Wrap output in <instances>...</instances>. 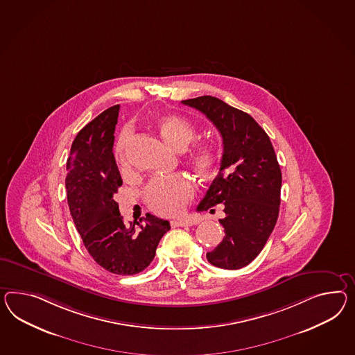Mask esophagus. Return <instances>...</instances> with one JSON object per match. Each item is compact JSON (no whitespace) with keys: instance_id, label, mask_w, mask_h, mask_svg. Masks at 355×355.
<instances>
[{"instance_id":"esophagus-1","label":"esophagus","mask_w":355,"mask_h":355,"mask_svg":"<svg viewBox=\"0 0 355 355\" xmlns=\"http://www.w3.org/2000/svg\"><path fill=\"white\" fill-rule=\"evenodd\" d=\"M194 223L191 221V220H188V218H182V220H173L171 221V227H191L193 225Z\"/></svg>"}]
</instances>
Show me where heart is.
<instances>
[{
  "label": "heart",
  "mask_w": 355,
  "mask_h": 355,
  "mask_svg": "<svg viewBox=\"0 0 355 355\" xmlns=\"http://www.w3.org/2000/svg\"><path fill=\"white\" fill-rule=\"evenodd\" d=\"M157 128L170 146L182 150L194 137V130L185 119L176 116H164L157 119ZM131 137L130 130H123L116 146V155L122 170H128V162L125 149ZM193 167L200 173H212L218 161L214 146H200L193 149L191 155ZM194 188L191 180L182 175L157 176L148 184L146 200L148 207L162 216H176L182 214L187 203L193 198Z\"/></svg>",
  "instance_id": "b5f03b06"
}]
</instances>
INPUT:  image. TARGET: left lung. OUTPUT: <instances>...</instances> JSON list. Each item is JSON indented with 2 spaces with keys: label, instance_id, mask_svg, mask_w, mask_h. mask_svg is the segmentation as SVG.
<instances>
[{
  "label": "left lung",
  "instance_id": "1",
  "mask_svg": "<svg viewBox=\"0 0 355 355\" xmlns=\"http://www.w3.org/2000/svg\"><path fill=\"white\" fill-rule=\"evenodd\" d=\"M200 110L223 137V158L198 211L223 203L225 236L207 252L209 263L236 270L254 260L272 234L281 205L282 173L268 134L250 114L205 95L182 101Z\"/></svg>",
  "mask_w": 355,
  "mask_h": 355
}]
</instances>
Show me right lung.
<instances>
[{
	"instance_id": "add662e5",
	"label": "right lung",
	"mask_w": 355,
	"mask_h": 355,
	"mask_svg": "<svg viewBox=\"0 0 355 355\" xmlns=\"http://www.w3.org/2000/svg\"><path fill=\"white\" fill-rule=\"evenodd\" d=\"M119 105L104 110L77 134L67 161V200L74 225L92 259L110 273L132 275L155 259L170 223L146 214L125 223L114 194L122 185L113 155Z\"/></svg>"
}]
</instances>
